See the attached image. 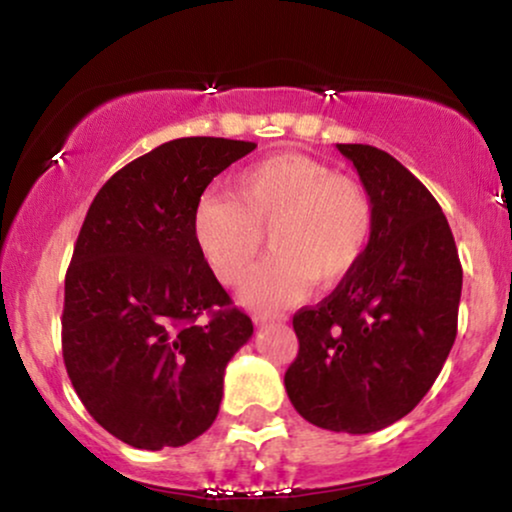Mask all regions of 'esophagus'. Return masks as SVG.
<instances>
[{
	"mask_svg": "<svg viewBox=\"0 0 512 512\" xmlns=\"http://www.w3.org/2000/svg\"><path fill=\"white\" fill-rule=\"evenodd\" d=\"M252 321L255 323H269V321H286V314H271V312H255L252 314Z\"/></svg>",
	"mask_w": 512,
	"mask_h": 512,
	"instance_id": "34e87169",
	"label": "esophagus"
}]
</instances>
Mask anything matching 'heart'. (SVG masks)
<instances>
[{"label": "heart", "mask_w": 512, "mask_h": 512, "mask_svg": "<svg viewBox=\"0 0 512 512\" xmlns=\"http://www.w3.org/2000/svg\"><path fill=\"white\" fill-rule=\"evenodd\" d=\"M371 193L302 153H276L245 167L231 196H205L193 210V236L224 286H238L262 252L243 297L255 307L295 302L312 281L331 286L366 255L373 236Z\"/></svg>", "instance_id": "b5f03b06"}]
</instances>
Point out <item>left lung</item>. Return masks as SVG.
Here are the masks:
<instances>
[{
  "instance_id": "8db88e82",
  "label": "left lung",
  "mask_w": 512,
  "mask_h": 512,
  "mask_svg": "<svg viewBox=\"0 0 512 512\" xmlns=\"http://www.w3.org/2000/svg\"><path fill=\"white\" fill-rule=\"evenodd\" d=\"M371 193L366 255L316 307L293 316L286 371L295 411L316 428L368 435L416 409L456 340L463 269L442 208L390 153L335 144Z\"/></svg>"
}]
</instances>
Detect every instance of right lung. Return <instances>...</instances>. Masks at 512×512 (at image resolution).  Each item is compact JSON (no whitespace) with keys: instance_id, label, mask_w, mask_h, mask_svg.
I'll return each mask as SVG.
<instances>
[{"instance_id":"1","label":"right lung","mask_w":512,"mask_h":512,"mask_svg":"<svg viewBox=\"0 0 512 512\" xmlns=\"http://www.w3.org/2000/svg\"><path fill=\"white\" fill-rule=\"evenodd\" d=\"M252 141L174 139L115 172L77 236L61 342L103 430L137 449L184 446L215 423L224 368L252 335L193 236L208 184Z\"/></svg>"}]
</instances>
